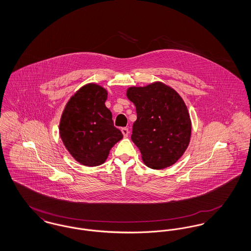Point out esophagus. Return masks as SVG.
<instances>
[{
    "label": "esophagus",
    "instance_id": "34e87169",
    "mask_svg": "<svg viewBox=\"0 0 251 251\" xmlns=\"http://www.w3.org/2000/svg\"><path fill=\"white\" fill-rule=\"evenodd\" d=\"M121 132H122V134H123V136H124L125 138L128 137V135H129V133H130L128 128H122V129H121Z\"/></svg>",
    "mask_w": 251,
    "mask_h": 251
}]
</instances>
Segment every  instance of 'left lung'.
Instances as JSON below:
<instances>
[{
    "mask_svg": "<svg viewBox=\"0 0 251 251\" xmlns=\"http://www.w3.org/2000/svg\"><path fill=\"white\" fill-rule=\"evenodd\" d=\"M126 96L136 108L131 140L144 164L152 169L171 167L183 155L191 138L190 115L182 98L159 81L131 86Z\"/></svg>",
    "mask_w": 251,
    "mask_h": 251,
    "instance_id": "8db88e82",
    "label": "left lung"
}]
</instances>
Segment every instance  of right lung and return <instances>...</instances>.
Returning <instances> with one entry per match:
<instances>
[{
	"label": "right lung",
	"mask_w": 251,
	"mask_h": 251,
	"mask_svg": "<svg viewBox=\"0 0 251 251\" xmlns=\"http://www.w3.org/2000/svg\"><path fill=\"white\" fill-rule=\"evenodd\" d=\"M108 92L100 84H84L71 97L62 113L60 137L70 154L81 165L97 167L123 138L105 106Z\"/></svg>",
	"instance_id": "add662e5"
}]
</instances>
